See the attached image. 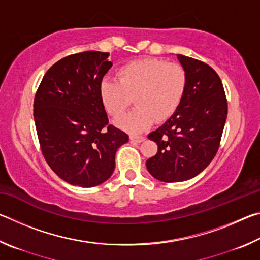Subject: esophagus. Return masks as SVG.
Returning <instances> with one entry per match:
<instances>
[{
	"label": "esophagus",
	"mask_w": 260,
	"mask_h": 260,
	"mask_svg": "<svg viewBox=\"0 0 260 260\" xmlns=\"http://www.w3.org/2000/svg\"><path fill=\"white\" fill-rule=\"evenodd\" d=\"M129 139H131V141H133V142H136V143H140V142H143L144 140V136H142V135H135V134H132L131 136H129Z\"/></svg>",
	"instance_id": "obj_1"
}]
</instances>
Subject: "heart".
I'll return each mask as SVG.
<instances>
[{
    "mask_svg": "<svg viewBox=\"0 0 260 260\" xmlns=\"http://www.w3.org/2000/svg\"><path fill=\"white\" fill-rule=\"evenodd\" d=\"M188 77L178 63L155 57H144L121 65L116 81L104 79L100 99L110 116L120 117L134 99L136 108L117 120L122 129L136 133L173 116L186 95Z\"/></svg>",
    "mask_w": 260,
    "mask_h": 260,
    "instance_id": "1",
    "label": "heart"
}]
</instances>
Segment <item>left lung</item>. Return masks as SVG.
I'll return each mask as SVG.
<instances>
[{"label": "left lung", "mask_w": 260, "mask_h": 260, "mask_svg": "<svg viewBox=\"0 0 260 260\" xmlns=\"http://www.w3.org/2000/svg\"><path fill=\"white\" fill-rule=\"evenodd\" d=\"M178 58L187 72L186 95L173 116L148 135L158 151L147 160V169L164 182L191 179L210 164L227 118V99L217 72L202 60Z\"/></svg>", "instance_id": "obj_1"}]
</instances>
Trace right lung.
Instances as JSON below:
<instances>
[{
    "label": "right lung",
    "instance_id": "right-lung-1",
    "mask_svg": "<svg viewBox=\"0 0 260 260\" xmlns=\"http://www.w3.org/2000/svg\"><path fill=\"white\" fill-rule=\"evenodd\" d=\"M109 52L64 57L46 72L34 98V121L48 165L60 179L95 187L111 177L117 149L128 135L109 119L100 85L112 67Z\"/></svg>",
    "mask_w": 260,
    "mask_h": 260
}]
</instances>
